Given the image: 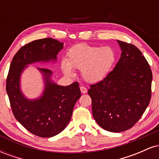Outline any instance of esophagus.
Masks as SVG:
<instances>
[{"label": "esophagus", "instance_id": "1", "mask_svg": "<svg viewBox=\"0 0 159 159\" xmlns=\"http://www.w3.org/2000/svg\"><path fill=\"white\" fill-rule=\"evenodd\" d=\"M80 90H81V93H86L87 92V88H86L85 87H83V86H81V87H80Z\"/></svg>", "mask_w": 159, "mask_h": 159}]
</instances>
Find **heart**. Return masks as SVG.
<instances>
[{
	"mask_svg": "<svg viewBox=\"0 0 159 159\" xmlns=\"http://www.w3.org/2000/svg\"><path fill=\"white\" fill-rule=\"evenodd\" d=\"M67 61L61 62L63 73L73 76L72 68L81 69L86 81L96 83L104 79L114 66L116 55L111 47L93 46L86 43L75 45L66 53Z\"/></svg>",
	"mask_w": 159,
	"mask_h": 159,
	"instance_id": "b5f03b06",
	"label": "heart"
}]
</instances>
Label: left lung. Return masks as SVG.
<instances>
[{
	"mask_svg": "<svg viewBox=\"0 0 159 159\" xmlns=\"http://www.w3.org/2000/svg\"><path fill=\"white\" fill-rule=\"evenodd\" d=\"M116 41L122 50L119 61L88 90L95 120L111 132L128 130L139 120L150 102L152 80L150 66L139 49Z\"/></svg>",
	"mask_w": 159,
	"mask_h": 159,
	"instance_id": "8db88e82",
	"label": "left lung"
}]
</instances>
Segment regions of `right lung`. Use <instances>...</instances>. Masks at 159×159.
I'll return each mask as SVG.
<instances>
[{
    "instance_id": "add662e5",
    "label": "right lung",
    "mask_w": 159,
    "mask_h": 159,
    "mask_svg": "<svg viewBox=\"0 0 159 159\" xmlns=\"http://www.w3.org/2000/svg\"><path fill=\"white\" fill-rule=\"evenodd\" d=\"M63 48V43L52 38L25 45L12 58L7 78L6 90L14 116L27 131L41 138L55 136L66 127L75 104L81 97L79 84L58 85L52 81L50 69L37 68L44 78V91L39 98L28 99L20 88V77L27 65L56 61Z\"/></svg>"
}]
</instances>
